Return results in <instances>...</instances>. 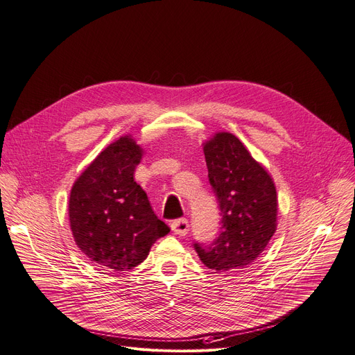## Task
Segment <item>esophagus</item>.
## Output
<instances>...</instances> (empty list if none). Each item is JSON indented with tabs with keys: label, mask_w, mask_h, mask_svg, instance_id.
<instances>
[{
	"label": "esophagus",
	"mask_w": 355,
	"mask_h": 355,
	"mask_svg": "<svg viewBox=\"0 0 355 355\" xmlns=\"http://www.w3.org/2000/svg\"><path fill=\"white\" fill-rule=\"evenodd\" d=\"M171 227L172 231L176 234V235H180V236H184L187 234V231H189V222H187L186 218H180V219H176L171 223Z\"/></svg>",
	"instance_id": "obj_1"
}]
</instances>
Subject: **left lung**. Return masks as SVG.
<instances>
[{
	"label": "left lung",
	"mask_w": 355,
	"mask_h": 355,
	"mask_svg": "<svg viewBox=\"0 0 355 355\" xmlns=\"http://www.w3.org/2000/svg\"><path fill=\"white\" fill-rule=\"evenodd\" d=\"M203 153L222 226L211 245L193 246L203 265L216 272L242 269L265 251L277 231L274 180L232 133H216L203 144Z\"/></svg>",
	"instance_id": "8db88e82"
}]
</instances>
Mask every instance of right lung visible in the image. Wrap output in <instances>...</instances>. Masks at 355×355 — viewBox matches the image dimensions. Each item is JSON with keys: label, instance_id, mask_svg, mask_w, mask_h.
<instances>
[{"label": "right lung", "instance_id": "add662e5", "mask_svg": "<svg viewBox=\"0 0 355 355\" xmlns=\"http://www.w3.org/2000/svg\"><path fill=\"white\" fill-rule=\"evenodd\" d=\"M143 149L132 136L109 144L74 182L69 216L80 251L101 268L128 270L141 263L152 245L169 234L148 195L135 182Z\"/></svg>", "mask_w": 355, "mask_h": 355}]
</instances>
